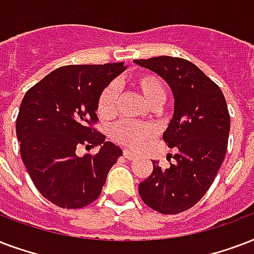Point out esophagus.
Returning a JSON list of instances; mask_svg holds the SVG:
<instances>
[{
  "mask_svg": "<svg viewBox=\"0 0 254 254\" xmlns=\"http://www.w3.org/2000/svg\"><path fill=\"white\" fill-rule=\"evenodd\" d=\"M123 154H124V157L127 158V160H134V158H135L134 153L129 152V150H124Z\"/></svg>",
  "mask_w": 254,
  "mask_h": 254,
  "instance_id": "1",
  "label": "esophagus"
}]
</instances>
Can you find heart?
<instances>
[{"mask_svg": "<svg viewBox=\"0 0 254 254\" xmlns=\"http://www.w3.org/2000/svg\"><path fill=\"white\" fill-rule=\"evenodd\" d=\"M130 85L140 93L145 102L152 108L161 106L166 100V88L162 80L154 73H138L131 77ZM117 112V89L108 85L97 100V113L102 120L113 119ZM154 129L148 124H131L127 121H119L110 127V135L116 142L138 148L145 141L152 138Z\"/></svg>", "mask_w": 254, "mask_h": 254, "instance_id": "heart-1", "label": "heart"}]
</instances>
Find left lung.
<instances>
[{
	"mask_svg": "<svg viewBox=\"0 0 254 254\" xmlns=\"http://www.w3.org/2000/svg\"><path fill=\"white\" fill-rule=\"evenodd\" d=\"M134 63L161 75L174 96L173 119L162 135L174 161L166 169L153 161L138 191L153 210L177 214L194 206L216 179L228 148L229 110L220 86L190 61L160 56Z\"/></svg>",
	"mask_w": 254,
	"mask_h": 254,
	"instance_id": "obj_1",
	"label": "left lung"
}]
</instances>
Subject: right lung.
<instances>
[{
    "label": "right lung",
    "mask_w": 254,
    "mask_h": 254,
    "mask_svg": "<svg viewBox=\"0 0 254 254\" xmlns=\"http://www.w3.org/2000/svg\"><path fill=\"white\" fill-rule=\"evenodd\" d=\"M125 69L124 63L61 66L24 96L15 123L21 158L38 191L60 208H84L97 200L123 154L93 125L100 93ZM81 144L102 149L78 158L75 149Z\"/></svg>",
    "instance_id": "obj_1"
}]
</instances>
